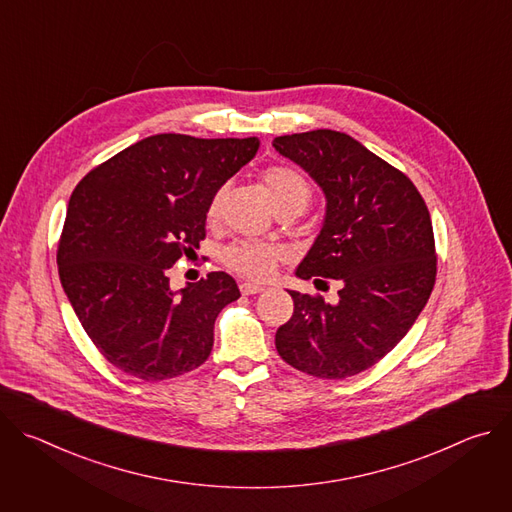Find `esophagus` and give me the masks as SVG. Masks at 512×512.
I'll list each match as a JSON object with an SVG mask.
<instances>
[{
	"label": "esophagus",
	"mask_w": 512,
	"mask_h": 512,
	"mask_svg": "<svg viewBox=\"0 0 512 512\" xmlns=\"http://www.w3.org/2000/svg\"><path fill=\"white\" fill-rule=\"evenodd\" d=\"M239 287H241V294H243V296L261 294V291L265 289L263 285H259V283H251V281H241V283H239Z\"/></svg>",
	"instance_id": "1"
}]
</instances>
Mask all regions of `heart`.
I'll return each instance as SVG.
<instances>
[{"mask_svg": "<svg viewBox=\"0 0 512 512\" xmlns=\"http://www.w3.org/2000/svg\"><path fill=\"white\" fill-rule=\"evenodd\" d=\"M277 212H304L312 200V188L306 176L291 166H269L261 174ZM225 200V188H218L206 208L208 223H214L221 216ZM223 263L249 279H267L281 259V249L259 241H235L221 253Z\"/></svg>", "mask_w": 512, "mask_h": 512, "instance_id": "heart-1", "label": "heart"}]
</instances>
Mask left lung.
Listing matches in <instances>:
<instances>
[{"label":"left lung","instance_id":"obj_1","mask_svg":"<svg viewBox=\"0 0 512 512\" xmlns=\"http://www.w3.org/2000/svg\"><path fill=\"white\" fill-rule=\"evenodd\" d=\"M273 148L326 196L322 231L296 275L340 283L336 304L287 289L294 316L275 348L318 379L358 375L401 342L429 300L437 271L429 210L403 172L346 133L281 135Z\"/></svg>","mask_w":512,"mask_h":512}]
</instances>
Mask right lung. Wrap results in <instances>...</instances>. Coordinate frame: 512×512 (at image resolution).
<instances>
[{
    "mask_svg": "<svg viewBox=\"0 0 512 512\" xmlns=\"http://www.w3.org/2000/svg\"><path fill=\"white\" fill-rule=\"evenodd\" d=\"M257 150V137L160 133L91 170L72 192L56 253L60 283L119 371L156 383L208 358L214 320L241 291L225 271L174 291L168 269L198 249L210 198Z\"/></svg>",
    "mask_w": 512,
    "mask_h": 512,
    "instance_id": "add662e5",
    "label": "right lung"
}]
</instances>
